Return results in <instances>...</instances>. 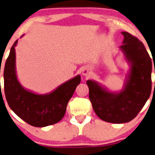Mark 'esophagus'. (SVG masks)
Returning a JSON list of instances; mask_svg holds the SVG:
<instances>
[{
  "label": "esophagus",
  "mask_w": 155,
  "mask_h": 155,
  "mask_svg": "<svg viewBox=\"0 0 155 155\" xmlns=\"http://www.w3.org/2000/svg\"><path fill=\"white\" fill-rule=\"evenodd\" d=\"M82 75L84 76H88L90 75V72H89V70L87 69V68H84L82 71Z\"/></svg>",
  "instance_id": "esophagus-1"
}]
</instances>
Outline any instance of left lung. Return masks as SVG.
Listing matches in <instances>:
<instances>
[{
    "mask_svg": "<svg viewBox=\"0 0 155 155\" xmlns=\"http://www.w3.org/2000/svg\"><path fill=\"white\" fill-rule=\"evenodd\" d=\"M120 47L129 66L121 91H110L94 80H87L89 99L96 114L103 121L125 123L138 114L151 91L152 63L144 45L127 32ZM155 73V68H154Z\"/></svg>",
    "mask_w": 155,
    "mask_h": 155,
    "instance_id": "left-lung-1",
    "label": "left lung"
}]
</instances>
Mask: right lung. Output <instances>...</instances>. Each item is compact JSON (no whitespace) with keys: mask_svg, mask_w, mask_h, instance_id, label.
Instances as JSON below:
<instances>
[{"mask_svg":"<svg viewBox=\"0 0 155 155\" xmlns=\"http://www.w3.org/2000/svg\"><path fill=\"white\" fill-rule=\"evenodd\" d=\"M17 44L18 40L11 48L4 71V92L8 105L16 115L32 126L45 127L57 123L64 116L68 102L81 82L80 75L48 94H39L26 89L16 73L15 48Z\"/></svg>","mask_w":155,"mask_h":155,"instance_id":"right-lung-1","label":"right lung"}]
</instances>
